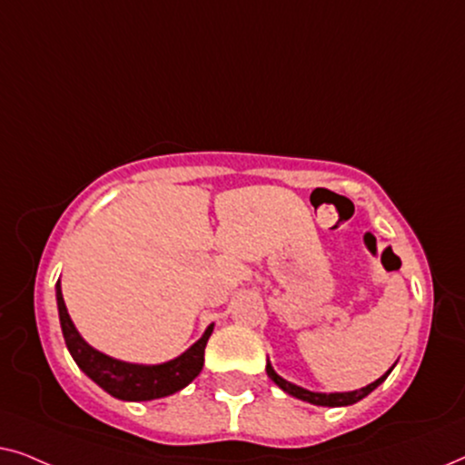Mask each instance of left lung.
I'll list each match as a JSON object with an SVG mask.
<instances>
[{
  "mask_svg": "<svg viewBox=\"0 0 465 465\" xmlns=\"http://www.w3.org/2000/svg\"><path fill=\"white\" fill-rule=\"evenodd\" d=\"M393 366H396V364H393ZM393 366L383 374V377L377 379L371 385L361 387V390H355V391H334V393L311 391V390H304V387H301V385L290 383V381H285L283 377H279V374L275 372V368L271 366L269 360H266V374H269L271 381L279 387V390H283L285 393H290V396L302 400V402H309V404H315V406H349V404L360 402L361 398H366L368 393L377 390V387L383 383L387 377H390V372L393 371Z\"/></svg>",
  "mask_w": 465,
  "mask_h": 465,
  "instance_id": "left-lung-1",
  "label": "left lung"
}]
</instances>
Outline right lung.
Here are the masks:
<instances>
[{"mask_svg":"<svg viewBox=\"0 0 465 465\" xmlns=\"http://www.w3.org/2000/svg\"><path fill=\"white\" fill-rule=\"evenodd\" d=\"M54 290L63 339H65L69 353H72L75 364L80 366V371L110 396L124 400V402H145V400L171 396V393L183 390L199 377L203 361H205L207 341L213 332V323H209L201 339L177 358L163 361V364H133V361L110 358V355L88 345L67 313L61 282H56Z\"/></svg>","mask_w":465,"mask_h":465,"instance_id":"obj_1","label":"right lung"}]
</instances>
